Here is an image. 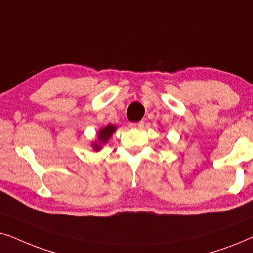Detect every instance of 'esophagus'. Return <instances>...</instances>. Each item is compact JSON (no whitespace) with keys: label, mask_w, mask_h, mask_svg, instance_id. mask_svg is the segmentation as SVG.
Listing matches in <instances>:
<instances>
[{"label":"esophagus","mask_w":253,"mask_h":253,"mask_svg":"<svg viewBox=\"0 0 253 253\" xmlns=\"http://www.w3.org/2000/svg\"><path fill=\"white\" fill-rule=\"evenodd\" d=\"M143 126H144V122H143V121H140V122H137V123H131V124H130L131 129H138V130H140Z\"/></svg>","instance_id":"obj_1"}]
</instances>
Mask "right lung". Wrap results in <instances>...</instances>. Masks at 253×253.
I'll return each mask as SVG.
<instances>
[{
    "label": "right lung",
    "mask_w": 253,
    "mask_h": 253,
    "mask_svg": "<svg viewBox=\"0 0 253 253\" xmlns=\"http://www.w3.org/2000/svg\"><path fill=\"white\" fill-rule=\"evenodd\" d=\"M117 129V126H113V124H108L105 127H101L96 133V138L95 140H93L91 143V146L94 152H99L101 151V148L103 145H106L108 143V140L110 139V137L113 136V133L115 132Z\"/></svg>",
    "instance_id": "obj_1"
}]
</instances>
